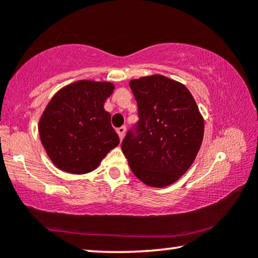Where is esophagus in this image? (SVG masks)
I'll return each mask as SVG.
<instances>
[{
  "label": "esophagus",
  "instance_id": "obj_1",
  "mask_svg": "<svg viewBox=\"0 0 258 258\" xmlns=\"http://www.w3.org/2000/svg\"><path fill=\"white\" fill-rule=\"evenodd\" d=\"M125 130H126V128L124 125H122V126H119V128H117L116 129V132H117V134H118V136H119V139H123V137H124V134H125Z\"/></svg>",
  "mask_w": 258,
  "mask_h": 258
}]
</instances>
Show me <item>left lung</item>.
Wrapping results in <instances>:
<instances>
[{"instance_id": "8db88e82", "label": "left lung", "mask_w": 258, "mask_h": 258, "mask_svg": "<svg viewBox=\"0 0 258 258\" xmlns=\"http://www.w3.org/2000/svg\"><path fill=\"white\" fill-rule=\"evenodd\" d=\"M139 121L122 141L134 175L150 186H165L190 168L203 140L204 122L183 84L162 75L130 81Z\"/></svg>"}]
</instances>
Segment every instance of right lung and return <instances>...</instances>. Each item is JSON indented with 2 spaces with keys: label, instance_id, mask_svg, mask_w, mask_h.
Returning <instances> with one entry per match:
<instances>
[{
  "label": "right lung",
  "instance_id": "add662e5",
  "mask_svg": "<svg viewBox=\"0 0 258 258\" xmlns=\"http://www.w3.org/2000/svg\"><path fill=\"white\" fill-rule=\"evenodd\" d=\"M109 82L79 81L58 91L40 119L38 132L56 167L72 174H87L118 146L103 104L112 94Z\"/></svg>",
  "mask_w": 258,
  "mask_h": 258
}]
</instances>
